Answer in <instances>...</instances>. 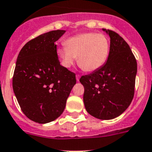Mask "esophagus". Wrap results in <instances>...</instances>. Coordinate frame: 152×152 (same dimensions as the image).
<instances>
[{"instance_id":"1","label":"esophagus","mask_w":152,"mask_h":152,"mask_svg":"<svg viewBox=\"0 0 152 152\" xmlns=\"http://www.w3.org/2000/svg\"><path fill=\"white\" fill-rule=\"evenodd\" d=\"M76 81H77V82H79V81H80V75H76Z\"/></svg>"}]
</instances>
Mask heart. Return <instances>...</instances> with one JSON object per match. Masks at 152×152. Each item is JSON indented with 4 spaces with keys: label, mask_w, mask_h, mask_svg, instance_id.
Listing matches in <instances>:
<instances>
[{
    "label": "heart",
    "mask_w": 152,
    "mask_h": 152,
    "mask_svg": "<svg viewBox=\"0 0 152 152\" xmlns=\"http://www.w3.org/2000/svg\"><path fill=\"white\" fill-rule=\"evenodd\" d=\"M66 46L57 49L61 64L69 68L77 58V63L86 72H94L105 64L110 52V42L103 34L82 33L66 41Z\"/></svg>",
    "instance_id": "b5f03b06"
}]
</instances>
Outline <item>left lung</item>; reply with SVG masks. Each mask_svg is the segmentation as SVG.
<instances>
[{"instance_id":"8db88e82","label":"left lung","mask_w":152,"mask_h":152,"mask_svg":"<svg viewBox=\"0 0 152 152\" xmlns=\"http://www.w3.org/2000/svg\"><path fill=\"white\" fill-rule=\"evenodd\" d=\"M110 36L107 61L99 69L83 76L86 111L100 120H111L125 111L134 94L137 61L122 37L103 28Z\"/></svg>"}]
</instances>
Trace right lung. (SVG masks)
Listing matches in <instances>:
<instances>
[{"label": "right lung", "mask_w": 152, "mask_h": 152, "mask_svg": "<svg viewBox=\"0 0 152 152\" xmlns=\"http://www.w3.org/2000/svg\"><path fill=\"white\" fill-rule=\"evenodd\" d=\"M66 32L51 31L31 39L20 51L13 90L28 118L39 124L53 121L66 107L76 75L60 65L55 42Z\"/></svg>", "instance_id": "1"}]
</instances>
